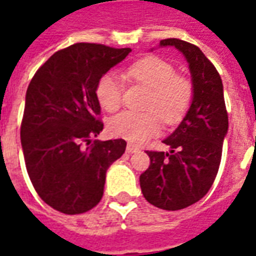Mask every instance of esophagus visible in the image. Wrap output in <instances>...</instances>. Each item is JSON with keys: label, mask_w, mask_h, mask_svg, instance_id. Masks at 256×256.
<instances>
[{"label": "esophagus", "mask_w": 256, "mask_h": 256, "mask_svg": "<svg viewBox=\"0 0 256 256\" xmlns=\"http://www.w3.org/2000/svg\"><path fill=\"white\" fill-rule=\"evenodd\" d=\"M138 148L137 146H134V145L132 144H128V146H126V152L128 154H136V152H138Z\"/></svg>", "instance_id": "34e87169"}]
</instances>
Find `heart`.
Listing matches in <instances>:
<instances>
[{
  "instance_id": "b5f03b06",
  "label": "heart",
  "mask_w": 256,
  "mask_h": 256,
  "mask_svg": "<svg viewBox=\"0 0 256 256\" xmlns=\"http://www.w3.org/2000/svg\"><path fill=\"white\" fill-rule=\"evenodd\" d=\"M128 78L150 90L146 114L122 112L108 123V132L118 138L142 144L160 132V118L166 123L178 122L192 101V84L177 76L176 68L159 58H145L128 71ZM97 100L106 112H115L122 102V80L116 74L108 72L97 84Z\"/></svg>"
}]
</instances>
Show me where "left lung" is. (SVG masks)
Instances as JSON below:
<instances>
[{"label":"left lung","mask_w":256,"mask_h":256,"mask_svg":"<svg viewBox=\"0 0 256 256\" xmlns=\"http://www.w3.org/2000/svg\"><path fill=\"white\" fill-rule=\"evenodd\" d=\"M164 46L184 54L193 96L182 120L163 140L170 150L146 152L150 164L140 176V185L150 204L176 211L192 206L210 190L220 168L229 123L222 79L212 63L198 46L182 40H163L159 48Z\"/></svg>","instance_id":"8db88e82"}]
</instances>
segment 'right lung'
Segmentation results:
<instances>
[{
	"mask_svg": "<svg viewBox=\"0 0 256 256\" xmlns=\"http://www.w3.org/2000/svg\"><path fill=\"white\" fill-rule=\"evenodd\" d=\"M130 52L74 44L50 56L28 84L20 128L26 167L40 198L63 214L97 206L108 167L124 154L122 138L89 144L104 128L97 84Z\"/></svg>",
	"mask_w": 256,
	"mask_h": 256,
	"instance_id": "right-lung-1",
	"label": "right lung"
}]
</instances>
